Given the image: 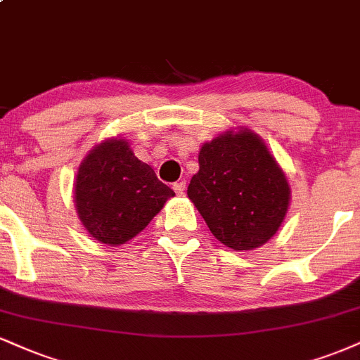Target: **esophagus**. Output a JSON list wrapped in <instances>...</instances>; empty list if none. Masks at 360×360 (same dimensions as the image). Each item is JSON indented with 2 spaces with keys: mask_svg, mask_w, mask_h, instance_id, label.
Segmentation results:
<instances>
[{
  "mask_svg": "<svg viewBox=\"0 0 360 360\" xmlns=\"http://www.w3.org/2000/svg\"><path fill=\"white\" fill-rule=\"evenodd\" d=\"M172 189H174V191H176L177 194H184V189H186V181H184V179L177 181V183L172 184Z\"/></svg>",
  "mask_w": 360,
  "mask_h": 360,
  "instance_id": "1",
  "label": "esophagus"
}]
</instances>
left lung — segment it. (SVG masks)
<instances>
[{
  "instance_id": "1",
  "label": "left lung",
  "mask_w": 360,
  "mask_h": 360,
  "mask_svg": "<svg viewBox=\"0 0 360 360\" xmlns=\"http://www.w3.org/2000/svg\"><path fill=\"white\" fill-rule=\"evenodd\" d=\"M188 196L223 245L236 251L265 245L290 205L283 171L257 134L224 132L199 150Z\"/></svg>"
}]
</instances>
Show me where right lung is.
I'll return each instance as SVG.
<instances>
[{"instance_id": "1", "label": "right lung", "mask_w": 360, "mask_h": 360, "mask_svg": "<svg viewBox=\"0 0 360 360\" xmlns=\"http://www.w3.org/2000/svg\"><path fill=\"white\" fill-rule=\"evenodd\" d=\"M174 196L149 164L139 161L125 139L95 146L75 179V207L97 241L122 245L144 229Z\"/></svg>"}]
</instances>
